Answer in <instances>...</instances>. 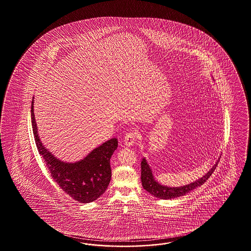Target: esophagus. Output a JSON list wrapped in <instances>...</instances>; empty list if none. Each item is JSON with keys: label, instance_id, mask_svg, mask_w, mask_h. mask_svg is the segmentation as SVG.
<instances>
[{"label": "esophagus", "instance_id": "1", "mask_svg": "<svg viewBox=\"0 0 251 251\" xmlns=\"http://www.w3.org/2000/svg\"><path fill=\"white\" fill-rule=\"evenodd\" d=\"M137 138V133L134 131H130L128 132L125 136H124V144L126 147H131L134 145L135 141Z\"/></svg>", "mask_w": 251, "mask_h": 251}]
</instances>
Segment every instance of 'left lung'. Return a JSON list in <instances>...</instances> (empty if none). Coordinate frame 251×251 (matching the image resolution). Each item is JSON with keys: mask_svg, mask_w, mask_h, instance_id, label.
<instances>
[{"mask_svg": "<svg viewBox=\"0 0 251 251\" xmlns=\"http://www.w3.org/2000/svg\"><path fill=\"white\" fill-rule=\"evenodd\" d=\"M220 161H217V162L212 166L210 170L208 171L203 176H201L199 179L193 181L192 183H190L185 186H180V187H168L161 185L160 182L156 180L154 177V175L152 173L151 166L148 163V161L146 158H143L141 161V181L143 188L150 192L152 196L157 197L159 199H163V200H170L174 198H177L180 196H184L187 193L193 191L194 189L198 188L201 186L205 181L207 180L210 177L211 175L216 169L218 163Z\"/></svg>", "mask_w": 251, "mask_h": 251, "instance_id": "8db88e82", "label": "left lung"}]
</instances>
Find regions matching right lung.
Instances as JSON below:
<instances>
[{
  "instance_id": "right-lung-1",
  "label": "right lung",
  "mask_w": 251,
  "mask_h": 251,
  "mask_svg": "<svg viewBox=\"0 0 251 251\" xmlns=\"http://www.w3.org/2000/svg\"><path fill=\"white\" fill-rule=\"evenodd\" d=\"M33 98L30 112L34 140L52 178L62 191L77 201L88 203L97 200L106 191L110 183V159L118 148V139L112 138L104 142L80 161H60L41 142L34 119Z\"/></svg>"
}]
</instances>
